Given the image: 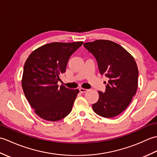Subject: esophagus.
Wrapping results in <instances>:
<instances>
[{"instance_id":"1","label":"esophagus","mask_w":157,"mask_h":157,"mask_svg":"<svg viewBox=\"0 0 157 157\" xmlns=\"http://www.w3.org/2000/svg\"><path fill=\"white\" fill-rule=\"evenodd\" d=\"M79 92H80V93H85L86 91H87L88 90L87 89H84V88H79Z\"/></svg>"}]
</instances>
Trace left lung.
Segmentation results:
<instances>
[{
    "mask_svg": "<svg viewBox=\"0 0 157 157\" xmlns=\"http://www.w3.org/2000/svg\"><path fill=\"white\" fill-rule=\"evenodd\" d=\"M84 46L94 56L101 74L109 78L105 93L98 91V101L92 109L102 117H114L128 107L137 91V64L125 48L114 42L97 40Z\"/></svg>",
    "mask_w": 157,
    "mask_h": 157,
    "instance_id": "1",
    "label": "left lung"
}]
</instances>
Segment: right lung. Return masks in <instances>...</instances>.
<instances>
[{"instance_id": "obj_1", "label": "right lung", "mask_w": 157, "mask_h": 157, "mask_svg": "<svg viewBox=\"0 0 157 157\" xmlns=\"http://www.w3.org/2000/svg\"><path fill=\"white\" fill-rule=\"evenodd\" d=\"M83 42H52L33 51L26 60L22 88L26 98L40 117L56 121L68 115L78 90H71L57 83L66 71L69 59Z\"/></svg>"}]
</instances>
